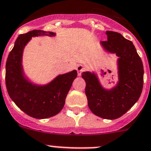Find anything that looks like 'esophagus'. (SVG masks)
<instances>
[{
	"label": "esophagus",
	"mask_w": 151,
	"mask_h": 151,
	"mask_svg": "<svg viewBox=\"0 0 151 151\" xmlns=\"http://www.w3.org/2000/svg\"><path fill=\"white\" fill-rule=\"evenodd\" d=\"M84 69V66H83V65H78V67H77L76 70H77V73H78V76H81V73L83 72Z\"/></svg>",
	"instance_id": "obj_1"
}]
</instances>
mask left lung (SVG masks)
<instances>
[{"label": "left lung", "mask_w": 151, "mask_h": 151, "mask_svg": "<svg viewBox=\"0 0 151 151\" xmlns=\"http://www.w3.org/2000/svg\"><path fill=\"white\" fill-rule=\"evenodd\" d=\"M107 41H101L119 59V81L111 90L101 87L95 75L84 72L81 76L86 82L85 93L89 108L96 116L106 119H116L127 113L138 101L143 88L144 68L133 42L119 32L107 31Z\"/></svg>", "instance_id": "left-lung-1"}]
</instances>
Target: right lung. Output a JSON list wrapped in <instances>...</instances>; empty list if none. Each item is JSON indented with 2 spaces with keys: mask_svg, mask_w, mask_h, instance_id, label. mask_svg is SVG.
Instances as JSON below:
<instances>
[{
  "mask_svg": "<svg viewBox=\"0 0 151 151\" xmlns=\"http://www.w3.org/2000/svg\"><path fill=\"white\" fill-rule=\"evenodd\" d=\"M38 35L52 36L55 33L35 29L18 37L6 60V87L10 98L26 114L35 119H46L55 116L62 110L73 80L77 77V71L58 76L42 87L28 82L21 67L23 50L32 37Z\"/></svg>",
  "mask_w": 151,
  "mask_h": 151,
  "instance_id": "obj_1",
  "label": "right lung"
}]
</instances>
